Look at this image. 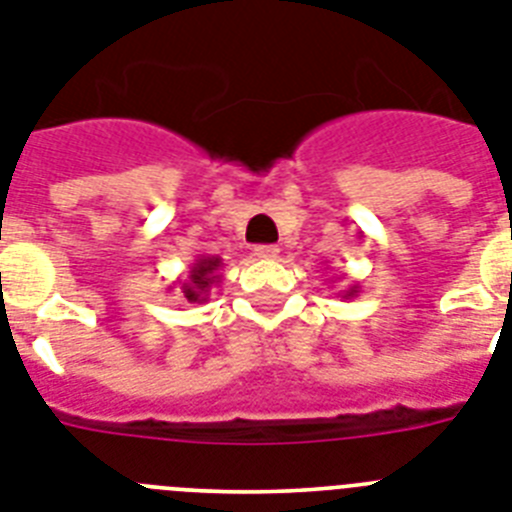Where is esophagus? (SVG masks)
<instances>
[{
	"label": "esophagus",
	"mask_w": 512,
	"mask_h": 512,
	"mask_svg": "<svg viewBox=\"0 0 512 512\" xmlns=\"http://www.w3.org/2000/svg\"><path fill=\"white\" fill-rule=\"evenodd\" d=\"M278 252H281V249H278L276 244H257L255 247V255L260 257V260H276Z\"/></svg>",
	"instance_id": "1"
}]
</instances>
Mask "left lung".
Masks as SVG:
<instances>
[{"instance_id": "8db88e82", "label": "left lung", "mask_w": 512, "mask_h": 512, "mask_svg": "<svg viewBox=\"0 0 512 512\" xmlns=\"http://www.w3.org/2000/svg\"><path fill=\"white\" fill-rule=\"evenodd\" d=\"M338 296H343V299H354V296H359V283H349V289L341 291Z\"/></svg>"}]
</instances>
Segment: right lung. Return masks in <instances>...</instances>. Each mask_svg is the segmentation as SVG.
I'll return each mask as SVG.
<instances>
[{
    "instance_id": "obj_1",
    "label": "right lung",
    "mask_w": 512,
    "mask_h": 512,
    "mask_svg": "<svg viewBox=\"0 0 512 512\" xmlns=\"http://www.w3.org/2000/svg\"><path fill=\"white\" fill-rule=\"evenodd\" d=\"M221 257H205L200 255L187 270V276L176 281V289L171 286L169 291H176V296H182V302L187 304H205L210 296V289L221 281Z\"/></svg>"
}]
</instances>
